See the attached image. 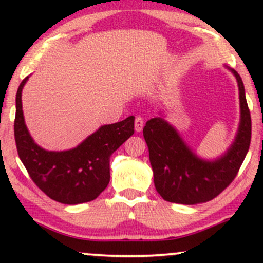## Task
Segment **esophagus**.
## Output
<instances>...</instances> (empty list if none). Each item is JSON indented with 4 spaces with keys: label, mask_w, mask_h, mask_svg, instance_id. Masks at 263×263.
Listing matches in <instances>:
<instances>
[{
    "label": "esophagus",
    "mask_w": 263,
    "mask_h": 263,
    "mask_svg": "<svg viewBox=\"0 0 263 263\" xmlns=\"http://www.w3.org/2000/svg\"><path fill=\"white\" fill-rule=\"evenodd\" d=\"M135 129L137 132H141L143 129V119L141 116H137L135 119Z\"/></svg>",
    "instance_id": "esophagus-1"
}]
</instances>
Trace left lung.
I'll return each mask as SVG.
<instances>
[{"label":"left lung","mask_w":263,"mask_h":263,"mask_svg":"<svg viewBox=\"0 0 263 263\" xmlns=\"http://www.w3.org/2000/svg\"><path fill=\"white\" fill-rule=\"evenodd\" d=\"M225 68L236 78L240 99L238 128L225 153L215 159L199 157L163 117L162 111L161 116L148 120L143 127L155 186L164 200L184 205L206 203L234 180L245 159L251 142V116L245 87L237 71Z\"/></svg>","instance_id":"1"}]
</instances>
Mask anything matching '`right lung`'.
<instances>
[{"instance_id":"1","label":"right lung","mask_w":263,"mask_h":263,"mask_svg":"<svg viewBox=\"0 0 263 263\" xmlns=\"http://www.w3.org/2000/svg\"><path fill=\"white\" fill-rule=\"evenodd\" d=\"M21 83L16 95L14 140L18 156L32 180L53 200L75 205L96 199L110 182V157L135 132V117L104 125L77 147L47 151L34 142L22 110Z\"/></svg>"}]
</instances>
